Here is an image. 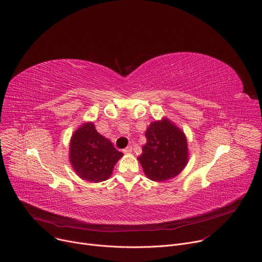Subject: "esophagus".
Returning a JSON list of instances; mask_svg holds the SVG:
<instances>
[{
  "mask_svg": "<svg viewBox=\"0 0 262 262\" xmlns=\"http://www.w3.org/2000/svg\"><path fill=\"white\" fill-rule=\"evenodd\" d=\"M123 152L125 153V154H128V153H131L132 152V147L131 146H129V147H127L126 149H124L123 150Z\"/></svg>",
  "mask_w": 262,
  "mask_h": 262,
  "instance_id": "34e87169",
  "label": "esophagus"
}]
</instances>
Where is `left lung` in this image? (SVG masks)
Masks as SVG:
<instances>
[{
  "label": "left lung",
  "mask_w": 262,
  "mask_h": 262,
  "mask_svg": "<svg viewBox=\"0 0 262 262\" xmlns=\"http://www.w3.org/2000/svg\"><path fill=\"white\" fill-rule=\"evenodd\" d=\"M147 142L137 158L146 176L162 182L176 177L188 161L185 134L169 120L153 122L146 132Z\"/></svg>",
  "instance_id": "left-lung-1"
}]
</instances>
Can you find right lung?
<instances>
[{
	"label": "right lung",
	"instance_id": "obj_1",
	"mask_svg": "<svg viewBox=\"0 0 262 262\" xmlns=\"http://www.w3.org/2000/svg\"><path fill=\"white\" fill-rule=\"evenodd\" d=\"M124 154L112 142L97 132L92 122L75 131L70 142V161L77 175L89 182L107 180Z\"/></svg>",
	"mask_w": 262,
	"mask_h": 262
}]
</instances>
